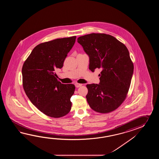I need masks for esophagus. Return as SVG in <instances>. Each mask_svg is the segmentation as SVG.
<instances>
[{
	"label": "esophagus",
	"mask_w": 159,
	"mask_h": 159,
	"mask_svg": "<svg viewBox=\"0 0 159 159\" xmlns=\"http://www.w3.org/2000/svg\"><path fill=\"white\" fill-rule=\"evenodd\" d=\"M82 84H78V83L75 84V86L76 88H80V87L82 86Z\"/></svg>",
	"instance_id": "34e87169"
}]
</instances>
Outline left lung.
I'll return each mask as SVG.
<instances>
[{
  "label": "left lung",
  "instance_id": "8db88e82",
  "mask_svg": "<svg viewBox=\"0 0 159 159\" xmlns=\"http://www.w3.org/2000/svg\"><path fill=\"white\" fill-rule=\"evenodd\" d=\"M89 56V69H101L99 84H88L86 97L94 111H113L125 100L129 89L134 65L125 44L110 34H88L78 37Z\"/></svg>",
  "mask_w": 159,
  "mask_h": 159
}]
</instances>
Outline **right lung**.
I'll use <instances>...</instances> for the list:
<instances>
[{"instance_id":"obj_1","label":"right lung","mask_w":159,"mask_h":159,"mask_svg":"<svg viewBox=\"0 0 159 159\" xmlns=\"http://www.w3.org/2000/svg\"><path fill=\"white\" fill-rule=\"evenodd\" d=\"M76 36L57 39L37 45L22 68L23 86L33 105L48 116L58 118L70 111L73 84L58 81L56 71L63 66Z\"/></svg>"}]
</instances>
